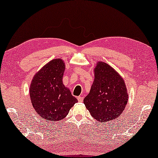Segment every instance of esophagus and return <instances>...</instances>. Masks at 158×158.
<instances>
[{"mask_svg":"<svg viewBox=\"0 0 158 158\" xmlns=\"http://www.w3.org/2000/svg\"><path fill=\"white\" fill-rule=\"evenodd\" d=\"M77 100H78L79 102H83V96H78L77 97Z\"/></svg>","mask_w":158,"mask_h":158,"instance_id":"34e87169","label":"esophagus"}]
</instances>
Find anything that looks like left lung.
I'll list each match as a JSON object with an SVG mask.
<instances>
[{
    "instance_id": "8db88e82",
    "label": "left lung",
    "mask_w": 158,
    "mask_h": 158,
    "mask_svg": "<svg viewBox=\"0 0 158 158\" xmlns=\"http://www.w3.org/2000/svg\"><path fill=\"white\" fill-rule=\"evenodd\" d=\"M94 69V80L83 103L94 118L107 122L122 115L128 94L125 81L108 64L99 61Z\"/></svg>"
}]
</instances>
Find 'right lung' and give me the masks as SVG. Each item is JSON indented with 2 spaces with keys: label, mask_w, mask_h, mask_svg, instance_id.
<instances>
[{
  "label": "right lung",
  "mask_w": 158,
  "mask_h": 158,
  "mask_svg": "<svg viewBox=\"0 0 158 158\" xmlns=\"http://www.w3.org/2000/svg\"><path fill=\"white\" fill-rule=\"evenodd\" d=\"M65 63L53 59L34 75L30 85V96L38 115L46 121H60L68 115L77 100L64 86L62 77Z\"/></svg>",
  "instance_id": "1"
}]
</instances>
